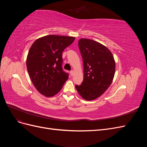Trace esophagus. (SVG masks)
<instances>
[{
    "label": "esophagus",
    "mask_w": 147,
    "mask_h": 147,
    "mask_svg": "<svg viewBox=\"0 0 147 147\" xmlns=\"http://www.w3.org/2000/svg\"><path fill=\"white\" fill-rule=\"evenodd\" d=\"M74 70H71V71H70V75H72H72H74Z\"/></svg>",
    "instance_id": "1"
}]
</instances>
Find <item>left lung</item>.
I'll list each match as a JSON object with an SVG mask.
<instances>
[{
	"label": "left lung",
	"mask_w": 147,
	"mask_h": 147,
	"mask_svg": "<svg viewBox=\"0 0 147 147\" xmlns=\"http://www.w3.org/2000/svg\"><path fill=\"white\" fill-rule=\"evenodd\" d=\"M78 47L83 58L84 75L80 85H75L84 99L92 100L105 92L112 83L115 61L109 49L91 39L81 38Z\"/></svg>",
	"instance_id": "1"
}]
</instances>
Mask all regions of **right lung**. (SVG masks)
I'll return each mask as SVG.
<instances>
[{"mask_svg": "<svg viewBox=\"0 0 147 147\" xmlns=\"http://www.w3.org/2000/svg\"><path fill=\"white\" fill-rule=\"evenodd\" d=\"M74 40V37L46 35L37 39L30 47L26 66L34 86L42 95L54 96L68 79V73L62 68V53Z\"/></svg>", "mask_w": 147, "mask_h": 147, "instance_id": "right-lung-1", "label": "right lung"}]
</instances>
